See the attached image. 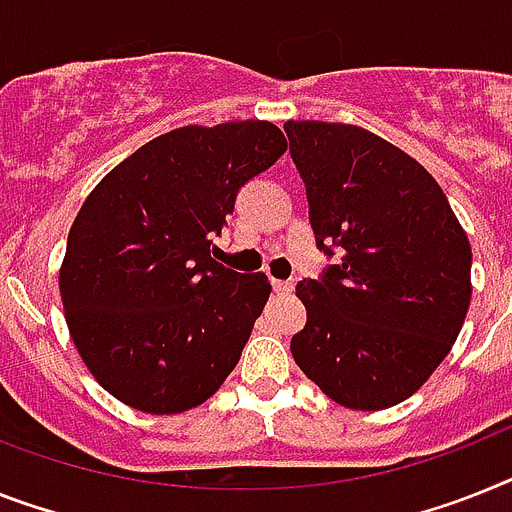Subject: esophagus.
<instances>
[{
	"label": "esophagus",
	"instance_id": "esophagus-1",
	"mask_svg": "<svg viewBox=\"0 0 512 512\" xmlns=\"http://www.w3.org/2000/svg\"><path fill=\"white\" fill-rule=\"evenodd\" d=\"M272 287H274V293L287 295V293H293L295 285L290 280H272Z\"/></svg>",
	"mask_w": 512,
	"mask_h": 512
}]
</instances>
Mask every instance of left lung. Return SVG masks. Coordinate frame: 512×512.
<instances>
[{
  "mask_svg": "<svg viewBox=\"0 0 512 512\" xmlns=\"http://www.w3.org/2000/svg\"><path fill=\"white\" fill-rule=\"evenodd\" d=\"M308 219L329 264L295 295L306 327L290 350L319 390L353 411L403 403L432 377L471 303V246L429 172L379 135L285 122Z\"/></svg>",
  "mask_w": 512,
  "mask_h": 512,
  "instance_id": "left-lung-1",
  "label": "left lung"
}]
</instances>
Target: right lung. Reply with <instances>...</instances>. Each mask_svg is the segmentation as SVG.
<instances>
[{"mask_svg": "<svg viewBox=\"0 0 512 512\" xmlns=\"http://www.w3.org/2000/svg\"><path fill=\"white\" fill-rule=\"evenodd\" d=\"M287 151L272 122L177 128L117 164L80 206L59 293L96 382L143 413L196 408L222 387L264 311L266 274L214 259L238 190Z\"/></svg>", "mask_w": 512, "mask_h": 512, "instance_id": "add662e5", "label": "right lung"}]
</instances>
